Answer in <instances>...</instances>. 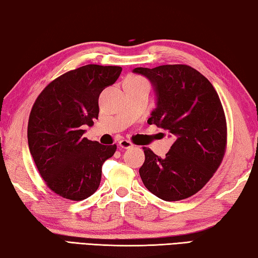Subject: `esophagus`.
<instances>
[{
	"mask_svg": "<svg viewBox=\"0 0 258 258\" xmlns=\"http://www.w3.org/2000/svg\"><path fill=\"white\" fill-rule=\"evenodd\" d=\"M119 146L121 148H124V150H128V148H132L134 146V144L132 142L126 141V139H121L119 142Z\"/></svg>",
	"mask_w": 258,
	"mask_h": 258,
	"instance_id": "34e87169",
	"label": "esophagus"
}]
</instances>
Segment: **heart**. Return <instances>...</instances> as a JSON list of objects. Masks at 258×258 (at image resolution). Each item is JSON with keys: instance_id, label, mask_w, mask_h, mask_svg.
Listing matches in <instances>:
<instances>
[{"instance_id": "obj_1", "label": "heart", "mask_w": 258, "mask_h": 258, "mask_svg": "<svg viewBox=\"0 0 258 258\" xmlns=\"http://www.w3.org/2000/svg\"><path fill=\"white\" fill-rule=\"evenodd\" d=\"M126 80H133V81H141V80H144L143 78H141V77H137V76H132V77H129L128 79Z\"/></svg>"}]
</instances>
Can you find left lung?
Instances as JSON below:
<instances>
[{
	"instance_id": "left-lung-1",
	"label": "left lung",
	"mask_w": 258,
	"mask_h": 258,
	"mask_svg": "<svg viewBox=\"0 0 258 258\" xmlns=\"http://www.w3.org/2000/svg\"><path fill=\"white\" fill-rule=\"evenodd\" d=\"M134 72L148 78L156 94V107L147 122L174 137L164 159L143 148V182L166 202L195 195L213 177L227 147V121L219 95L209 79L186 64L135 68Z\"/></svg>"
}]
</instances>
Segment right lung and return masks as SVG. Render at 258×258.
I'll list each match as a JSON object with an SVG mask.
<instances>
[{"label": "right lung", "instance_id": "add662e5", "mask_svg": "<svg viewBox=\"0 0 258 258\" xmlns=\"http://www.w3.org/2000/svg\"><path fill=\"white\" fill-rule=\"evenodd\" d=\"M121 67L87 64L66 72L38 95L28 121V146L39 174L52 191L83 201L97 190L102 165L116 145L85 138V125L98 119L102 90L119 78Z\"/></svg>", "mask_w": 258, "mask_h": 258}]
</instances>
